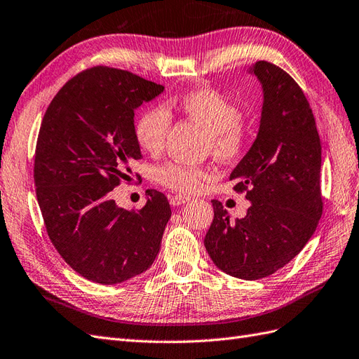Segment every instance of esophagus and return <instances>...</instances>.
Segmentation results:
<instances>
[{
    "label": "esophagus",
    "mask_w": 359,
    "mask_h": 359,
    "mask_svg": "<svg viewBox=\"0 0 359 359\" xmlns=\"http://www.w3.org/2000/svg\"><path fill=\"white\" fill-rule=\"evenodd\" d=\"M189 201H190V198L186 196V195H173V196H170V203L173 207L182 205V203H186Z\"/></svg>",
    "instance_id": "esophagus-1"
}]
</instances>
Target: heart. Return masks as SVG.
I'll return each mask as SVG.
<instances>
[{
  "label": "heart",
  "mask_w": 359,
  "mask_h": 359,
  "mask_svg": "<svg viewBox=\"0 0 359 359\" xmlns=\"http://www.w3.org/2000/svg\"><path fill=\"white\" fill-rule=\"evenodd\" d=\"M175 110L207 130L205 149L222 161H237L245 156L250 144V131L240 121L241 109L228 95L212 87H201L184 92L166 109L152 107L135 122V139L151 156H158L170 130V114ZM163 187L180 193L198 191L203 181L211 178L205 166H193L178 161L163 164L156 172Z\"/></svg>",
  "instance_id": "b5f03b06"
}]
</instances>
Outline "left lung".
Here are the masks:
<instances>
[{
    "instance_id": "8db88e82",
    "label": "left lung",
    "mask_w": 359,
    "mask_h": 359,
    "mask_svg": "<svg viewBox=\"0 0 359 359\" xmlns=\"http://www.w3.org/2000/svg\"><path fill=\"white\" fill-rule=\"evenodd\" d=\"M263 86L259 130L229 180L250 201L246 216L229 220L212 199L215 219L203 245L222 272L254 280L290 263L311 238L323 211L322 144L305 93L279 66L250 67Z\"/></svg>"
}]
</instances>
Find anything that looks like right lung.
Wrapping results in <instances>:
<instances>
[{
  "label": "right lung",
  "instance_id": "right-lung-1",
  "mask_svg": "<svg viewBox=\"0 0 359 359\" xmlns=\"http://www.w3.org/2000/svg\"><path fill=\"white\" fill-rule=\"evenodd\" d=\"M164 87L128 71L95 66L67 81L39 130L34 186L51 243L76 273L119 284L148 270L170 219L168 198L148 190L140 210L116 205L111 190L142 158L134 110Z\"/></svg>",
  "mask_w": 359,
  "mask_h": 359
}]
</instances>
